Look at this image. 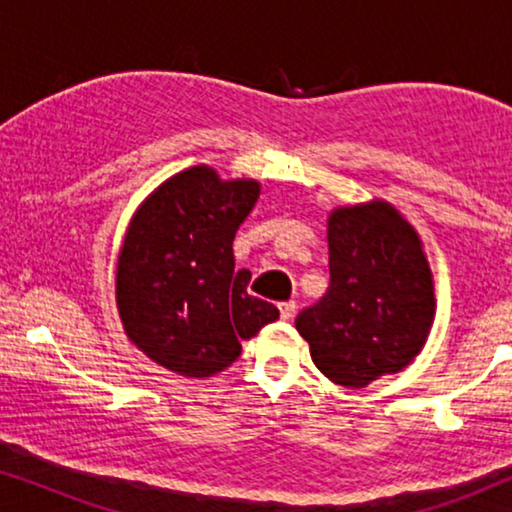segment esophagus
I'll list each match as a JSON object with an SVG mask.
<instances>
[{"label":"esophagus","instance_id":"1","mask_svg":"<svg viewBox=\"0 0 512 512\" xmlns=\"http://www.w3.org/2000/svg\"><path fill=\"white\" fill-rule=\"evenodd\" d=\"M293 314H296V303L293 300H289V303H282L279 305V317H282L284 321H289Z\"/></svg>","mask_w":512,"mask_h":512}]
</instances>
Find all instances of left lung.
<instances>
[{"instance_id":"8db88e82","label":"left lung","mask_w":512,"mask_h":512,"mask_svg":"<svg viewBox=\"0 0 512 512\" xmlns=\"http://www.w3.org/2000/svg\"><path fill=\"white\" fill-rule=\"evenodd\" d=\"M326 296L296 319L314 366L347 389H363L412 363L436 317L433 272L415 226L387 200L328 214Z\"/></svg>"}]
</instances>
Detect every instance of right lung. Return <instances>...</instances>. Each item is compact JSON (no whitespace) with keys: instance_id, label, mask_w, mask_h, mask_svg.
Segmentation results:
<instances>
[{"instance_id":"add662e5","label":"right lung","mask_w":512,"mask_h":512,"mask_svg":"<svg viewBox=\"0 0 512 512\" xmlns=\"http://www.w3.org/2000/svg\"><path fill=\"white\" fill-rule=\"evenodd\" d=\"M261 195L256 179H221L195 165L165 179L135 209L116 261V307L139 352L181 377H212L279 317L247 293L233 240Z\"/></svg>"}]
</instances>
